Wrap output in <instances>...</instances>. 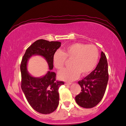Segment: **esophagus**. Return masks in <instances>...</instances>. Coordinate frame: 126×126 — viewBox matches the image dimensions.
I'll return each instance as SVG.
<instances>
[{"mask_svg": "<svg viewBox=\"0 0 126 126\" xmlns=\"http://www.w3.org/2000/svg\"><path fill=\"white\" fill-rule=\"evenodd\" d=\"M72 84V83H70V82H69V83H68V82H66L65 83V85H71Z\"/></svg>", "mask_w": 126, "mask_h": 126, "instance_id": "34e87169", "label": "esophagus"}]
</instances>
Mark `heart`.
<instances>
[{
  "label": "heart",
  "instance_id": "obj_1",
  "mask_svg": "<svg viewBox=\"0 0 126 126\" xmlns=\"http://www.w3.org/2000/svg\"><path fill=\"white\" fill-rule=\"evenodd\" d=\"M99 52L94 45L76 43L69 45L62 51H57L52 57V63L58 70L62 69L66 59L71 60V67L63 69L58 73V77L63 81L71 82L76 79L79 74L85 76L92 72L98 62Z\"/></svg>",
  "mask_w": 126,
  "mask_h": 126
}]
</instances>
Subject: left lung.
<instances>
[{"label": "left lung", "mask_w": 126, "mask_h": 126, "mask_svg": "<svg viewBox=\"0 0 126 126\" xmlns=\"http://www.w3.org/2000/svg\"><path fill=\"white\" fill-rule=\"evenodd\" d=\"M108 77L107 61L105 54L102 51L95 70L78 82L82 92L75 97L77 104L85 108H91L97 105L105 93Z\"/></svg>", "instance_id": "left-lung-1"}]
</instances>
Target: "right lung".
<instances>
[{"mask_svg": "<svg viewBox=\"0 0 126 126\" xmlns=\"http://www.w3.org/2000/svg\"><path fill=\"white\" fill-rule=\"evenodd\" d=\"M61 45L60 42L37 40L26 49L21 62L22 89L32 108L39 113H51L58 106V89L64 83L63 81H56V75L51 70L53 68V55ZM36 55L45 58L49 69L46 74L39 78L31 76L27 69L28 60Z\"/></svg>", "mask_w": 126, "mask_h": 126, "instance_id": "1", "label": "right lung"}]
</instances>
